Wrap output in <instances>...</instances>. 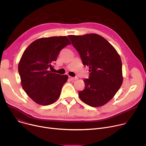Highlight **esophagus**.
Returning <instances> with one entry per match:
<instances>
[{
    "instance_id": "obj_1",
    "label": "esophagus",
    "mask_w": 146,
    "mask_h": 146,
    "mask_svg": "<svg viewBox=\"0 0 146 146\" xmlns=\"http://www.w3.org/2000/svg\"><path fill=\"white\" fill-rule=\"evenodd\" d=\"M69 78L70 80H76L78 79V77H71V76H69Z\"/></svg>"
}]
</instances>
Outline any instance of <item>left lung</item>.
<instances>
[{
    "label": "left lung",
    "mask_w": 146,
    "mask_h": 146,
    "mask_svg": "<svg viewBox=\"0 0 146 146\" xmlns=\"http://www.w3.org/2000/svg\"><path fill=\"white\" fill-rule=\"evenodd\" d=\"M68 37L79 52L83 65L89 66L90 72L89 78L84 80L85 88L78 92L79 98L92 107L105 105L122 84L119 55L108 40L98 34Z\"/></svg>",
    "instance_id": "left-lung-1"
}]
</instances>
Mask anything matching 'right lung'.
<instances>
[{
	"instance_id": "right-lung-1",
	"label": "right lung",
	"mask_w": 146,
	"mask_h": 146,
	"mask_svg": "<svg viewBox=\"0 0 146 146\" xmlns=\"http://www.w3.org/2000/svg\"><path fill=\"white\" fill-rule=\"evenodd\" d=\"M70 44L66 36L40 38L33 41L21 58L18 69L23 88L38 105H50L59 98L68 76L50 69L60 51Z\"/></svg>"
}]
</instances>
